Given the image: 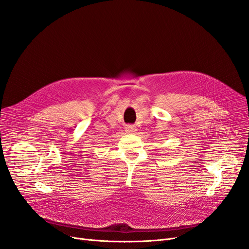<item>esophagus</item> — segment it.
I'll return each instance as SVG.
<instances>
[{"label":"esophagus","instance_id":"34e87169","mask_svg":"<svg viewBox=\"0 0 249 249\" xmlns=\"http://www.w3.org/2000/svg\"><path fill=\"white\" fill-rule=\"evenodd\" d=\"M136 131H137V129H136V127H135L134 125L129 124V125H126V126H125V132H126V133L131 134V133H135Z\"/></svg>","mask_w":249,"mask_h":249}]
</instances>
